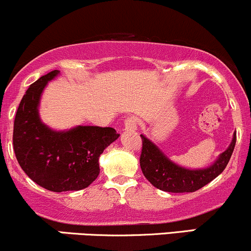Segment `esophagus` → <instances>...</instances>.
Returning <instances> with one entry per match:
<instances>
[{
  "mask_svg": "<svg viewBox=\"0 0 251 251\" xmlns=\"http://www.w3.org/2000/svg\"><path fill=\"white\" fill-rule=\"evenodd\" d=\"M137 119L134 117H129L125 120V129H128V131H134L137 129Z\"/></svg>",
  "mask_w": 251,
  "mask_h": 251,
  "instance_id": "obj_1",
  "label": "esophagus"
}]
</instances>
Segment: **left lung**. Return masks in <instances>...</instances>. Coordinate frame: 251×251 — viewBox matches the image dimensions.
Listing matches in <instances>:
<instances>
[{"label": "left lung", "instance_id": "obj_1", "mask_svg": "<svg viewBox=\"0 0 251 251\" xmlns=\"http://www.w3.org/2000/svg\"><path fill=\"white\" fill-rule=\"evenodd\" d=\"M143 140L140 168L145 178L157 189L166 192H195L220 176L229 163L236 144V133L230 146L206 169L190 170L172 163L165 154L140 134Z\"/></svg>", "mask_w": 251, "mask_h": 251}]
</instances>
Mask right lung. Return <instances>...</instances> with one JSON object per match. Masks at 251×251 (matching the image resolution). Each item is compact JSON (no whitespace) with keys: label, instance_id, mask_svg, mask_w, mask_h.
Segmentation results:
<instances>
[{"label":"right lung","instance_id":"add662e5","mask_svg":"<svg viewBox=\"0 0 251 251\" xmlns=\"http://www.w3.org/2000/svg\"><path fill=\"white\" fill-rule=\"evenodd\" d=\"M59 71H51L31 83L17 108L13 145L25 175L54 192L87 188L99 176V157L119 134L112 127L76 126L56 132L42 124L39 102L43 88Z\"/></svg>","mask_w":251,"mask_h":251}]
</instances>
